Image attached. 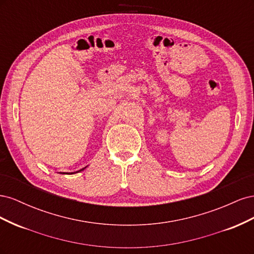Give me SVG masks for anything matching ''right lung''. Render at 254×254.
I'll return each instance as SVG.
<instances>
[{
  "label": "right lung",
  "mask_w": 254,
  "mask_h": 254,
  "mask_svg": "<svg viewBox=\"0 0 254 254\" xmlns=\"http://www.w3.org/2000/svg\"><path fill=\"white\" fill-rule=\"evenodd\" d=\"M84 168H87V166L86 167H83V168H81V170H79V171H77V172H74V173H63V174H67V175H73V174H76V173H79V172H81V171H83Z\"/></svg>",
  "instance_id": "1"
}]
</instances>
